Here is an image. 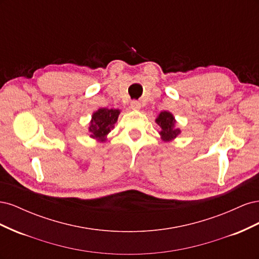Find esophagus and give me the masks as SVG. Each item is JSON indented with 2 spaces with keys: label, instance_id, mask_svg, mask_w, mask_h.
<instances>
[{
  "label": "esophagus",
  "instance_id": "1",
  "mask_svg": "<svg viewBox=\"0 0 259 259\" xmlns=\"http://www.w3.org/2000/svg\"><path fill=\"white\" fill-rule=\"evenodd\" d=\"M140 107H142V105H140L139 101H137V100L131 101V108L133 109V110H139Z\"/></svg>",
  "mask_w": 259,
  "mask_h": 259
}]
</instances>
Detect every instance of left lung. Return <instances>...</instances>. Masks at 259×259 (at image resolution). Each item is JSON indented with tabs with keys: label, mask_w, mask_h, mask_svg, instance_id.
Instances as JSON below:
<instances>
[{
	"label": "left lung",
	"mask_w": 259,
	"mask_h": 259,
	"mask_svg": "<svg viewBox=\"0 0 259 259\" xmlns=\"http://www.w3.org/2000/svg\"><path fill=\"white\" fill-rule=\"evenodd\" d=\"M155 122L160 125L162 128L160 134L162 135L163 140H170L176 138V136L179 134V130L175 127V120L174 116L171 115L167 111H163L156 117Z\"/></svg>",
	"instance_id": "1"
}]
</instances>
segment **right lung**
<instances>
[{
	"instance_id": "add662e5",
	"label": "right lung",
	"mask_w": 259,
	"mask_h": 259,
	"mask_svg": "<svg viewBox=\"0 0 259 259\" xmlns=\"http://www.w3.org/2000/svg\"><path fill=\"white\" fill-rule=\"evenodd\" d=\"M120 111L116 109H99L93 114L90 133L92 138H96L104 142L107 134L113 127Z\"/></svg>"
}]
</instances>
